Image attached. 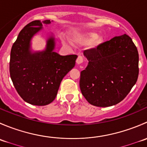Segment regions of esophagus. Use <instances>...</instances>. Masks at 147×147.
<instances>
[{
    "label": "esophagus",
    "mask_w": 147,
    "mask_h": 147,
    "mask_svg": "<svg viewBox=\"0 0 147 147\" xmlns=\"http://www.w3.org/2000/svg\"><path fill=\"white\" fill-rule=\"evenodd\" d=\"M76 63H77V64H78V65L82 64V63H83V57H82V56H81V55L78 56V58H77Z\"/></svg>",
    "instance_id": "1"
}]
</instances>
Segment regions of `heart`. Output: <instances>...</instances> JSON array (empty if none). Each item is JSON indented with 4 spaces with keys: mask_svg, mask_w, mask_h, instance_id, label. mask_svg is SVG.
<instances>
[{
    "mask_svg": "<svg viewBox=\"0 0 147 147\" xmlns=\"http://www.w3.org/2000/svg\"><path fill=\"white\" fill-rule=\"evenodd\" d=\"M97 35L96 32H87L84 37H82V40L84 41V42H90L92 40H94V45H100V44H102V42H103V38L102 37H97ZM65 45H67V42H64Z\"/></svg>",
    "mask_w": 147,
    "mask_h": 147,
    "instance_id": "b5f03b06",
    "label": "heart"
}]
</instances>
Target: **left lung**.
<instances>
[{"mask_svg":"<svg viewBox=\"0 0 147 147\" xmlns=\"http://www.w3.org/2000/svg\"><path fill=\"white\" fill-rule=\"evenodd\" d=\"M89 63L80 73L82 94L96 107H110L124 100L137 82L139 54L124 34L84 51Z\"/></svg>","mask_w":147,"mask_h":147,"instance_id":"8db88e82","label":"left lung"}]
</instances>
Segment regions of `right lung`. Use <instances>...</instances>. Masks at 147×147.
<instances>
[{
	"label": "right lung",
	"instance_id": "right-lung-1",
	"mask_svg": "<svg viewBox=\"0 0 147 147\" xmlns=\"http://www.w3.org/2000/svg\"><path fill=\"white\" fill-rule=\"evenodd\" d=\"M50 20H34L19 33L12 46L10 75L13 85L24 101L32 105L44 106L55 99L63 78L75 67L78 55L63 56L55 52L53 35H48L45 50L33 51L31 40L50 24Z\"/></svg>",
	"mask_w": 147,
	"mask_h": 147
}]
</instances>
